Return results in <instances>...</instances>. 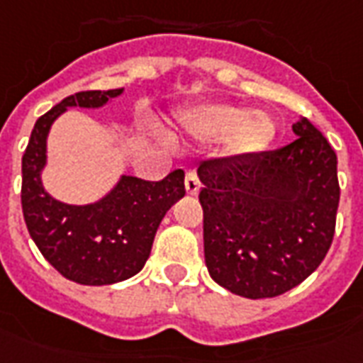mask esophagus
Segmentation results:
<instances>
[{
    "mask_svg": "<svg viewBox=\"0 0 363 363\" xmlns=\"http://www.w3.org/2000/svg\"><path fill=\"white\" fill-rule=\"evenodd\" d=\"M199 187L201 182L199 178H197V172H187V174H185V191H187V195H197V193H199Z\"/></svg>",
    "mask_w": 363,
    "mask_h": 363,
    "instance_id": "34e87169",
    "label": "esophagus"
}]
</instances>
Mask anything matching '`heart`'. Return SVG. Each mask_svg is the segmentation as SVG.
<instances>
[{
    "label": "heart",
    "instance_id": "obj_1",
    "mask_svg": "<svg viewBox=\"0 0 363 363\" xmlns=\"http://www.w3.org/2000/svg\"><path fill=\"white\" fill-rule=\"evenodd\" d=\"M185 131L201 141L224 137L228 155L250 156L265 149L274 135V123L265 112H245V108L226 102L195 106L179 116Z\"/></svg>",
    "mask_w": 363,
    "mask_h": 363
}]
</instances>
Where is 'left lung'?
<instances>
[{"label": "left lung", "mask_w": 363, "mask_h": 363, "mask_svg": "<svg viewBox=\"0 0 363 363\" xmlns=\"http://www.w3.org/2000/svg\"><path fill=\"white\" fill-rule=\"evenodd\" d=\"M286 147L199 164L203 240L211 279L232 294L274 298L327 255L340 187L337 155L306 118Z\"/></svg>", "instance_id": "1"}]
</instances>
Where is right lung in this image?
Returning <instances> with one entry per match:
<instances>
[{
    "mask_svg": "<svg viewBox=\"0 0 363 363\" xmlns=\"http://www.w3.org/2000/svg\"><path fill=\"white\" fill-rule=\"evenodd\" d=\"M123 89L84 91L63 98L34 123L23 155L21 203L28 234L55 271L84 286H104L131 279L152 250L164 214L185 195L184 170L162 182L120 176L104 197L86 205L54 199L42 185L48 164V135L67 108H102Z\"/></svg>",
    "mask_w": 363,
    "mask_h": 363,
    "instance_id": "obj_1",
    "label": "right lung"
}]
</instances>
